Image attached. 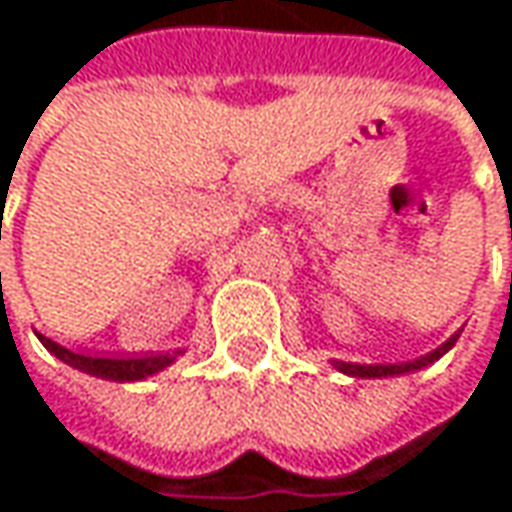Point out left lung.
I'll return each instance as SVG.
<instances>
[{
    "instance_id": "1",
    "label": "left lung",
    "mask_w": 512,
    "mask_h": 512,
    "mask_svg": "<svg viewBox=\"0 0 512 512\" xmlns=\"http://www.w3.org/2000/svg\"><path fill=\"white\" fill-rule=\"evenodd\" d=\"M510 286H512V272H510ZM458 335H453L447 344H441L435 352L430 355H424V358H418V361H410V364H389V367H367V364H338L341 372H349V375H364V378H381V375H401V372H410V369H421L427 367V364H433L438 361L450 346L456 344Z\"/></svg>"
}]
</instances>
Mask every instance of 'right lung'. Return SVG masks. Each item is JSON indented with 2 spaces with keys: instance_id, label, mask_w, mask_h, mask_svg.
<instances>
[{
  "instance_id": "obj_1",
  "label": "right lung",
  "mask_w": 512,
  "mask_h": 512,
  "mask_svg": "<svg viewBox=\"0 0 512 512\" xmlns=\"http://www.w3.org/2000/svg\"><path fill=\"white\" fill-rule=\"evenodd\" d=\"M39 341L45 344V349H51L59 361L71 364V367L82 369L88 375H100V378H108V381H137V378H145L157 369H163L166 364H171L168 355H145V358H105V355H77L65 346L54 344L51 338H42Z\"/></svg>"
}]
</instances>
